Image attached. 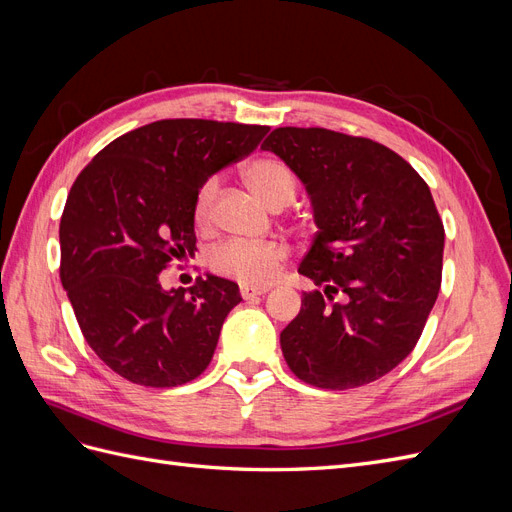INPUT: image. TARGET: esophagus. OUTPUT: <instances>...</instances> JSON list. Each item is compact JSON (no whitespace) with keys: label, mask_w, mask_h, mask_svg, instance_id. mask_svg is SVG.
Masks as SVG:
<instances>
[{"label":"esophagus","mask_w":512,"mask_h":512,"mask_svg":"<svg viewBox=\"0 0 512 512\" xmlns=\"http://www.w3.org/2000/svg\"><path fill=\"white\" fill-rule=\"evenodd\" d=\"M260 294H267V288H252V286H241V297L243 299H254Z\"/></svg>","instance_id":"34e87169"}]
</instances>
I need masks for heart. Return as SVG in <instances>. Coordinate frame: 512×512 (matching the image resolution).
Wrapping results in <instances>:
<instances>
[{
    "label": "heart",
    "mask_w": 512,
    "mask_h": 512,
    "mask_svg": "<svg viewBox=\"0 0 512 512\" xmlns=\"http://www.w3.org/2000/svg\"><path fill=\"white\" fill-rule=\"evenodd\" d=\"M250 188L265 200L271 209H282L290 205L297 196V177L292 170L275 158L252 160L243 170ZM218 177L207 179L194 200V220L198 226H209L213 222V207L218 198ZM288 250L282 241H226L215 247L211 256L213 269L232 277L243 286H267L277 267L282 265Z\"/></svg>",
    "instance_id": "obj_1"
}]
</instances>
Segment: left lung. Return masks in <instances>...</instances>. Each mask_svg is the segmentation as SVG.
I'll list each match as a JSON object with an SVG mask.
<instances>
[{
	"instance_id": "left-lung-1",
	"label": "left lung",
	"mask_w": 512,
	"mask_h": 512,
	"mask_svg": "<svg viewBox=\"0 0 512 512\" xmlns=\"http://www.w3.org/2000/svg\"><path fill=\"white\" fill-rule=\"evenodd\" d=\"M262 149L303 181L318 226L299 273L322 290L303 292L280 335L288 367L331 391L382 378L416 346L442 284L444 226L429 185L363 136L277 128Z\"/></svg>"
}]
</instances>
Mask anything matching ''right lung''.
I'll return each mask as SVG.
<instances>
[{"label": "right lung", "mask_w": 512, "mask_h": 512, "mask_svg": "<svg viewBox=\"0 0 512 512\" xmlns=\"http://www.w3.org/2000/svg\"><path fill=\"white\" fill-rule=\"evenodd\" d=\"M267 126L162 119L106 145L72 183L59 224L61 286L100 361L134 384L198 378L241 301L224 277L164 290L168 262L194 256V200L258 147Z\"/></svg>", "instance_id": "add662e5"}]
</instances>
